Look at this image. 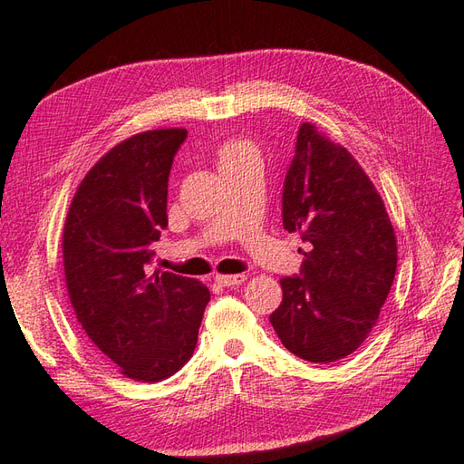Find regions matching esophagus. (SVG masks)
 Returning <instances> with one entry per match:
<instances>
[{
    "label": "esophagus",
    "mask_w": 464,
    "mask_h": 464,
    "mask_svg": "<svg viewBox=\"0 0 464 464\" xmlns=\"http://www.w3.org/2000/svg\"><path fill=\"white\" fill-rule=\"evenodd\" d=\"M245 275H217L215 283L221 285V287H237V285L245 283Z\"/></svg>",
    "instance_id": "esophagus-1"
}]
</instances>
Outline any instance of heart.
<instances>
[{
    "label": "heart",
    "mask_w": 464,
    "mask_h": 464,
    "mask_svg": "<svg viewBox=\"0 0 464 464\" xmlns=\"http://www.w3.org/2000/svg\"><path fill=\"white\" fill-rule=\"evenodd\" d=\"M245 151H253L249 145H245V143H241V141H231V143H227L223 150H221V163L223 161H229V160H235V157H239V155H243Z\"/></svg>",
    "instance_id": "1"
}]
</instances>
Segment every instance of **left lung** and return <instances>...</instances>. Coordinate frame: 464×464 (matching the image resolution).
<instances>
[{
	"label": "left lung",
	"instance_id": "left-lung-1",
	"mask_svg": "<svg viewBox=\"0 0 464 464\" xmlns=\"http://www.w3.org/2000/svg\"><path fill=\"white\" fill-rule=\"evenodd\" d=\"M283 227L299 231L301 271L271 313L281 343L311 362L344 359L369 337L397 271L381 195L344 147L303 123L283 181Z\"/></svg>",
	"mask_w": 464,
	"mask_h": 464
}]
</instances>
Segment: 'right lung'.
<instances>
[{
	"label": "right lung",
	"mask_w": 464,
	"mask_h": 464,
	"mask_svg": "<svg viewBox=\"0 0 464 464\" xmlns=\"http://www.w3.org/2000/svg\"><path fill=\"white\" fill-rule=\"evenodd\" d=\"M185 140V130H155L115 145L85 175L65 219L63 267L77 321L135 381H163L189 361L211 299L197 279L150 275Z\"/></svg>",
	"instance_id": "right-lung-1"
}]
</instances>
